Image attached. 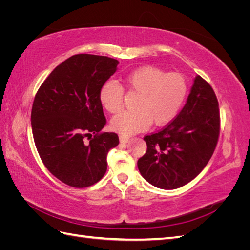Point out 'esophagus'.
<instances>
[{"mask_svg": "<svg viewBox=\"0 0 250 250\" xmlns=\"http://www.w3.org/2000/svg\"><path fill=\"white\" fill-rule=\"evenodd\" d=\"M129 140H130V138L127 137V135H120V142L121 143H127Z\"/></svg>", "mask_w": 250, "mask_h": 250, "instance_id": "1", "label": "esophagus"}]
</instances>
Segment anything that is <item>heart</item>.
Masks as SVG:
<instances>
[{"label":"heart","instance_id":"1","mask_svg":"<svg viewBox=\"0 0 250 250\" xmlns=\"http://www.w3.org/2000/svg\"><path fill=\"white\" fill-rule=\"evenodd\" d=\"M124 86L138 94L132 111H124L112 118L110 126L122 135L146 130L152 124L162 126L177 115L188 93V82L183 74L168 73L156 66H143L123 79ZM99 99L109 113H118L123 107L124 90L115 81L101 86Z\"/></svg>","mask_w":250,"mask_h":250}]
</instances>
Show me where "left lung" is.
Masks as SVG:
<instances>
[{
    "label": "left lung",
    "instance_id": "8db88e82",
    "mask_svg": "<svg viewBox=\"0 0 250 250\" xmlns=\"http://www.w3.org/2000/svg\"><path fill=\"white\" fill-rule=\"evenodd\" d=\"M220 134L216 94L199 75L181 111L162 130L144 137L147 151L138 167L152 186L174 190L190 183L208 165Z\"/></svg>",
    "mask_w": 250,
    "mask_h": 250
}]
</instances>
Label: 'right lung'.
Masks as SVG:
<instances>
[{"instance_id":"add662e5","label":"right lung","mask_w":250,"mask_h":250,"mask_svg":"<svg viewBox=\"0 0 250 250\" xmlns=\"http://www.w3.org/2000/svg\"><path fill=\"white\" fill-rule=\"evenodd\" d=\"M119 62L107 56L77 54L57 65L35 95L31 126L46 168L63 184L87 188L107 170L109 149L119 145L106 124L99 99L101 86Z\"/></svg>"}]
</instances>
